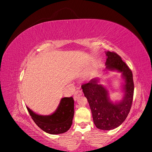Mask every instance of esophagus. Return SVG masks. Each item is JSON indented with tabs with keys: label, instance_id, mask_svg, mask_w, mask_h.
I'll return each instance as SVG.
<instances>
[{
	"label": "esophagus",
	"instance_id": "esophagus-1",
	"mask_svg": "<svg viewBox=\"0 0 152 152\" xmlns=\"http://www.w3.org/2000/svg\"><path fill=\"white\" fill-rule=\"evenodd\" d=\"M82 90H77V91L74 93V99L75 101H76V100H78L79 96H81L82 95Z\"/></svg>",
	"mask_w": 152,
	"mask_h": 152
}]
</instances>
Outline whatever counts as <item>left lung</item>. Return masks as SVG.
I'll return each instance as SVG.
<instances>
[{"mask_svg": "<svg viewBox=\"0 0 152 152\" xmlns=\"http://www.w3.org/2000/svg\"><path fill=\"white\" fill-rule=\"evenodd\" d=\"M106 56V69L121 72L125 79L124 99L118 104H113L109 101L106 89L99 84L96 79L82 85V88L88 101L96 127L102 130H112L119 127L130 112L133 100L134 82L131 70L118 54L114 51H107Z\"/></svg>", "mask_w": 152, "mask_h": 152, "instance_id": "left-lung-1", "label": "left lung"}]
</instances>
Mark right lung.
<instances>
[{"label":"right lung","mask_w":152,"mask_h":152,"mask_svg":"<svg viewBox=\"0 0 152 152\" xmlns=\"http://www.w3.org/2000/svg\"><path fill=\"white\" fill-rule=\"evenodd\" d=\"M74 101L72 96L61 99L56 111L50 115H40L27 110L34 121L42 130L51 134L65 133L70 128L74 114Z\"/></svg>","instance_id":"add662e5"}]
</instances>
